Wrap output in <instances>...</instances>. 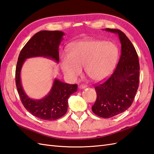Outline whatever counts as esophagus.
Returning <instances> with one entry per match:
<instances>
[{"label": "esophagus", "mask_w": 154, "mask_h": 154, "mask_svg": "<svg viewBox=\"0 0 154 154\" xmlns=\"http://www.w3.org/2000/svg\"><path fill=\"white\" fill-rule=\"evenodd\" d=\"M87 87V86L85 84H81L80 85H79V88H80V89H83V88H85Z\"/></svg>", "instance_id": "obj_1"}]
</instances>
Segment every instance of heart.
I'll use <instances>...</instances> for the list:
<instances>
[{
  "label": "heart",
  "mask_w": 154,
  "mask_h": 154,
  "mask_svg": "<svg viewBox=\"0 0 154 154\" xmlns=\"http://www.w3.org/2000/svg\"><path fill=\"white\" fill-rule=\"evenodd\" d=\"M119 56L117 45L103 40L75 42L69 53L61 56V67L64 74L76 79L84 67L87 75L94 81L106 78L115 69Z\"/></svg>",
  "instance_id": "heart-1"
}]
</instances>
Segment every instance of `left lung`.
<instances>
[{
	"label": "left lung",
	"mask_w": 154,
	"mask_h": 154,
	"mask_svg": "<svg viewBox=\"0 0 154 154\" xmlns=\"http://www.w3.org/2000/svg\"><path fill=\"white\" fill-rule=\"evenodd\" d=\"M105 30L119 35L121 54L113 73L94 85L97 98L92 110L99 117L110 118L124 112L133 103L139 85L140 65L137 51L126 35L119 29Z\"/></svg>",
	"instance_id": "left-lung-1"
}]
</instances>
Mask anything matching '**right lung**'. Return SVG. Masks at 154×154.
<instances>
[{
  "instance_id": "right-lung-1",
  "label": "right lung",
  "mask_w": 154,
  "mask_h": 154,
  "mask_svg": "<svg viewBox=\"0 0 154 154\" xmlns=\"http://www.w3.org/2000/svg\"><path fill=\"white\" fill-rule=\"evenodd\" d=\"M64 33L60 31H41L34 35L20 53L16 68V85L23 106L39 119L53 121L66 114L69 96L75 92L77 85H70L54 79L48 94L41 100L29 98L21 83L20 72L27 58L42 56L59 62L58 47Z\"/></svg>"
}]
</instances>
